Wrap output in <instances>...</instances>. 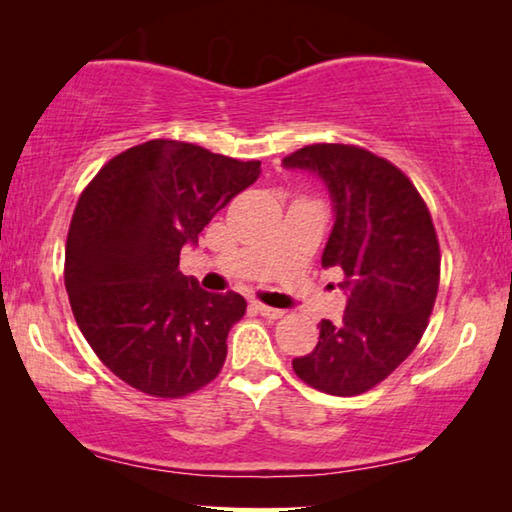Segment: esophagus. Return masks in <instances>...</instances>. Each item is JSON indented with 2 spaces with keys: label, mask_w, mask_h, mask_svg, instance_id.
<instances>
[{
  "label": "esophagus",
  "mask_w": 512,
  "mask_h": 512,
  "mask_svg": "<svg viewBox=\"0 0 512 512\" xmlns=\"http://www.w3.org/2000/svg\"><path fill=\"white\" fill-rule=\"evenodd\" d=\"M255 309H257L259 314H262L264 318H268V320H277V318H282V316H284V311H282V309H275V307L262 305V302H255Z\"/></svg>",
  "instance_id": "obj_1"
}]
</instances>
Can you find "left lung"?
Returning <instances> with one entry per match:
<instances>
[{
    "instance_id": "left-lung-1",
    "label": "left lung",
    "mask_w": 512,
    "mask_h": 512,
    "mask_svg": "<svg viewBox=\"0 0 512 512\" xmlns=\"http://www.w3.org/2000/svg\"><path fill=\"white\" fill-rule=\"evenodd\" d=\"M323 180L334 228L323 266H339L348 296L343 323L320 320L314 352L293 359L318 391L350 397L370 391L409 357L427 329L440 282L431 214L404 173L350 144H311L282 160Z\"/></svg>"
}]
</instances>
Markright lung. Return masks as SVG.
Wrapping results in <instances>:
<instances>
[{
  "instance_id": "1",
  "label": "right lung",
  "mask_w": 512,
  "mask_h": 512,
  "mask_svg": "<svg viewBox=\"0 0 512 512\" xmlns=\"http://www.w3.org/2000/svg\"><path fill=\"white\" fill-rule=\"evenodd\" d=\"M203 146L151 140L119 153L76 203L65 289L79 329L115 375L153 397H183L219 375L246 314L235 291L180 273V250L262 173Z\"/></svg>"
}]
</instances>
